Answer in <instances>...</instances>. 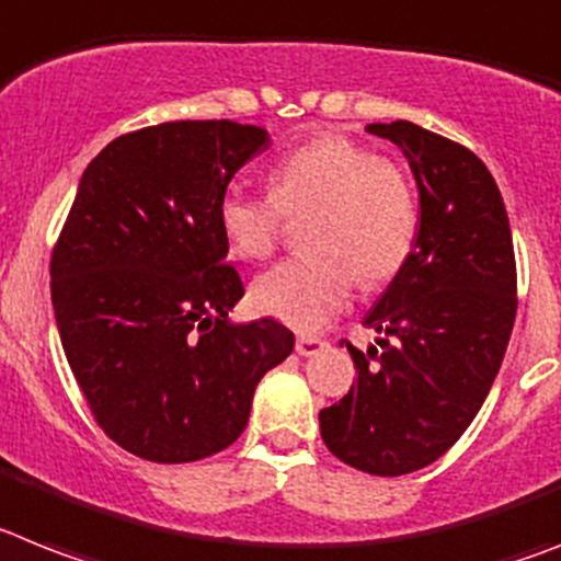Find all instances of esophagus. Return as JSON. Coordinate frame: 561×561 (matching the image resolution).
I'll return each instance as SVG.
<instances>
[{"mask_svg": "<svg viewBox=\"0 0 561 561\" xmlns=\"http://www.w3.org/2000/svg\"><path fill=\"white\" fill-rule=\"evenodd\" d=\"M329 343L323 337H312V334H306V337H298V343H295V352L300 354V357H312V354L323 352Z\"/></svg>", "mask_w": 561, "mask_h": 561, "instance_id": "34e87169", "label": "esophagus"}]
</instances>
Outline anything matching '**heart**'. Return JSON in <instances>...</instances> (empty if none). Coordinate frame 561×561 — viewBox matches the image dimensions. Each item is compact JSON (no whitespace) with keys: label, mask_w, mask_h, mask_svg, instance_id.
Returning a JSON list of instances; mask_svg holds the SVG:
<instances>
[{"label":"heart","mask_w":561,"mask_h":561,"mask_svg":"<svg viewBox=\"0 0 561 561\" xmlns=\"http://www.w3.org/2000/svg\"><path fill=\"white\" fill-rule=\"evenodd\" d=\"M309 255L257 277V309L291 329L312 332L363 286L394 280L409 263L420 229L417 193L405 170L343 136H318L280 156L270 170V195L229 190L218 224L229 247L266 261L280 243L284 218H304Z\"/></svg>","instance_id":"b5f03b06"}]
</instances>
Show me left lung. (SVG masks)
I'll return each instance as SVG.
<instances>
[{"instance_id":"obj_1","label":"left lung","mask_w":561,"mask_h":561,"mask_svg":"<svg viewBox=\"0 0 561 561\" xmlns=\"http://www.w3.org/2000/svg\"><path fill=\"white\" fill-rule=\"evenodd\" d=\"M366 130L409 158L420 232L363 320L381 348L346 343L357 380L320 411V434L346 466L400 477L443 457L494 386L516 318L514 238L494 175L468 147L411 122Z\"/></svg>"}]
</instances>
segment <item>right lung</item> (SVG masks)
<instances>
[{
  "label": "right lung",
  "instance_id": "1",
  "mask_svg": "<svg viewBox=\"0 0 561 561\" xmlns=\"http://www.w3.org/2000/svg\"><path fill=\"white\" fill-rule=\"evenodd\" d=\"M270 133L164 122L93 158L50 257L67 363L95 423L150 462H195L241 437L261 377L295 334L229 323L243 298L218 201Z\"/></svg>",
  "mask_w": 561,
  "mask_h": 561
}]
</instances>
